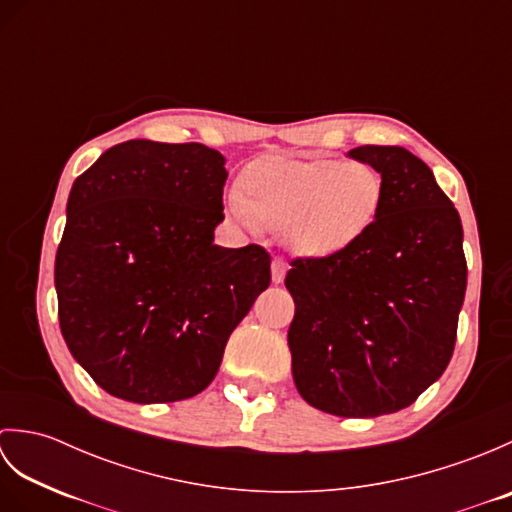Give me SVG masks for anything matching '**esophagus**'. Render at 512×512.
Wrapping results in <instances>:
<instances>
[{
  "mask_svg": "<svg viewBox=\"0 0 512 512\" xmlns=\"http://www.w3.org/2000/svg\"><path fill=\"white\" fill-rule=\"evenodd\" d=\"M270 268H273V281H275V284H281V281H284V277H286L288 264L281 257H275L273 259V266H270Z\"/></svg>",
  "mask_w": 512,
  "mask_h": 512,
  "instance_id": "esophagus-1",
  "label": "esophagus"
}]
</instances>
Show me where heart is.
I'll return each mask as SVG.
<instances>
[{
  "label": "heart",
  "instance_id": "obj_1",
  "mask_svg": "<svg viewBox=\"0 0 512 512\" xmlns=\"http://www.w3.org/2000/svg\"><path fill=\"white\" fill-rule=\"evenodd\" d=\"M385 202V182L363 162L268 158L242 173V191L226 193V215L244 231L277 228L292 253L332 257L369 233Z\"/></svg>",
  "mask_w": 512,
  "mask_h": 512
}]
</instances>
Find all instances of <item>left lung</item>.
<instances>
[{"mask_svg":"<svg viewBox=\"0 0 512 512\" xmlns=\"http://www.w3.org/2000/svg\"><path fill=\"white\" fill-rule=\"evenodd\" d=\"M350 158L385 182L369 233L332 257L292 259L288 330L301 398L341 418L409 407L447 369L466 292L462 222L433 171L405 147Z\"/></svg>","mask_w":512,"mask_h":512,"instance_id":"8db88e82","label":"left lung"}]
</instances>
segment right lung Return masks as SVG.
<instances>
[{
    "mask_svg": "<svg viewBox=\"0 0 512 512\" xmlns=\"http://www.w3.org/2000/svg\"><path fill=\"white\" fill-rule=\"evenodd\" d=\"M224 162L200 143L127 140L74 180L54 259L59 325L107 394L140 405L200 394L268 288L262 246L213 244Z\"/></svg>",
    "mask_w": 512,
    "mask_h": 512,
    "instance_id": "add662e5",
    "label": "right lung"
}]
</instances>
